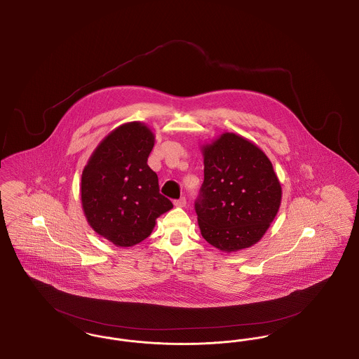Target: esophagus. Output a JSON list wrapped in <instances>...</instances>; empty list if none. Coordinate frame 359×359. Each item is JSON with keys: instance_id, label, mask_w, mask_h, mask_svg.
I'll list each match as a JSON object with an SVG mask.
<instances>
[{"instance_id": "obj_1", "label": "esophagus", "mask_w": 359, "mask_h": 359, "mask_svg": "<svg viewBox=\"0 0 359 359\" xmlns=\"http://www.w3.org/2000/svg\"><path fill=\"white\" fill-rule=\"evenodd\" d=\"M173 205H176V207H186L187 201H186V198H180V199H176V201L173 202Z\"/></svg>"}]
</instances>
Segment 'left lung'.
<instances>
[{"label": "left lung", "instance_id": "1", "mask_svg": "<svg viewBox=\"0 0 359 359\" xmlns=\"http://www.w3.org/2000/svg\"><path fill=\"white\" fill-rule=\"evenodd\" d=\"M205 180L195 202L202 237L222 252L255 245L273 222L281 186L268 156L234 133L202 147Z\"/></svg>", "mask_w": 359, "mask_h": 359}]
</instances>
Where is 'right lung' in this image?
I'll return each instance as SVG.
<instances>
[{"instance_id": "right-lung-1", "label": "right lung", "mask_w": 359, "mask_h": 359, "mask_svg": "<svg viewBox=\"0 0 359 359\" xmlns=\"http://www.w3.org/2000/svg\"><path fill=\"white\" fill-rule=\"evenodd\" d=\"M154 145L147 125L123 123L103 138L82 172L86 219L116 246L129 248L148 238L156 219L173 207L147 164Z\"/></svg>"}]
</instances>
